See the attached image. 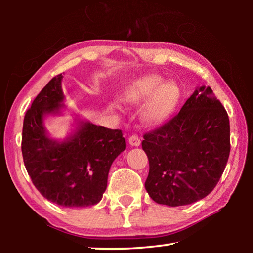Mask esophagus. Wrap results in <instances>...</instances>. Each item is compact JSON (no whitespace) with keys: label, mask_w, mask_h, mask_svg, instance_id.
<instances>
[{"label":"esophagus","mask_w":253,"mask_h":253,"mask_svg":"<svg viewBox=\"0 0 253 253\" xmlns=\"http://www.w3.org/2000/svg\"><path fill=\"white\" fill-rule=\"evenodd\" d=\"M128 143H129L130 146H135V147H138L140 145V139L138 136L136 135H132L130 136L129 138H128Z\"/></svg>","instance_id":"34e87169"}]
</instances>
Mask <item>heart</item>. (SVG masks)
<instances>
[{"instance_id": "1", "label": "heart", "mask_w": 253, "mask_h": 253, "mask_svg": "<svg viewBox=\"0 0 253 253\" xmlns=\"http://www.w3.org/2000/svg\"><path fill=\"white\" fill-rule=\"evenodd\" d=\"M181 98V90L173 81L164 83V78L157 75L140 77L126 87L122 92L124 104L132 107L142 106V118L149 125H158L166 121Z\"/></svg>"}]
</instances>
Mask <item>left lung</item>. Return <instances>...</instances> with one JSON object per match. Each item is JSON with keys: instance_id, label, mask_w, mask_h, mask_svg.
Segmentation results:
<instances>
[{"instance_id": "8db88e82", "label": "left lung", "mask_w": 253, "mask_h": 253, "mask_svg": "<svg viewBox=\"0 0 253 253\" xmlns=\"http://www.w3.org/2000/svg\"><path fill=\"white\" fill-rule=\"evenodd\" d=\"M142 146L149 196L169 207L198 202L216 186L228 162V114L211 88L196 87L177 115L144 135Z\"/></svg>"}]
</instances>
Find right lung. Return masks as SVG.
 <instances>
[{"label":"right lung","mask_w":253,"mask_h":253,"mask_svg":"<svg viewBox=\"0 0 253 253\" xmlns=\"http://www.w3.org/2000/svg\"><path fill=\"white\" fill-rule=\"evenodd\" d=\"M63 76L51 79L25 114L22 155L34 186L46 200L66 208H87L100 202L113 162L125 151L122 130L97 126L72 115L65 138H54L45 127L50 116L68 110Z\"/></svg>","instance_id":"add662e5"}]
</instances>
